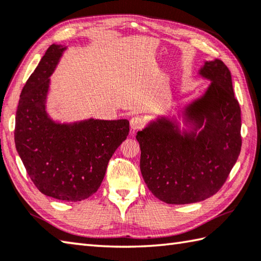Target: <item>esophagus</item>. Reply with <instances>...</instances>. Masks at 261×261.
Segmentation results:
<instances>
[{"label":"esophagus","instance_id":"esophagus-1","mask_svg":"<svg viewBox=\"0 0 261 261\" xmlns=\"http://www.w3.org/2000/svg\"><path fill=\"white\" fill-rule=\"evenodd\" d=\"M145 125V121L141 119L139 116H134L130 121V127L132 131H136V130H140L144 127Z\"/></svg>","mask_w":261,"mask_h":261}]
</instances>
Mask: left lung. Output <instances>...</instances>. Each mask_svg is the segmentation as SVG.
I'll return each mask as SVG.
<instances>
[{"label":"left lung","instance_id":"left-lung-1","mask_svg":"<svg viewBox=\"0 0 261 261\" xmlns=\"http://www.w3.org/2000/svg\"><path fill=\"white\" fill-rule=\"evenodd\" d=\"M200 74L212 80L201 98L187 109L196 127L181 136L166 117L138 131L140 171L156 198L186 205L212 197L225 183L241 151V109L232 75L223 61L206 62ZM196 130V129H195Z\"/></svg>","mask_w":261,"mask_h":261}]
</instances>
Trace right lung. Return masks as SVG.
I'll use <instances>...</instances> for the list:
<instances>
[{
  "label": "right lung",
  "instance_id": "1",
  "mask_svg": "<svg viewBox=\"0 0 261 261\" xmlns=\"http://www.w3.org/2000/svg\"><path fill=\"white\" fill-rule=\"evenodd\" d=\"M65 47L50 45L25 83L15 114L14 142L29 177L45 196L80 201L98 190L107 164L129 135L127 120L59 124L45 112L49 78Z\"/></svg>",
  "mask_w": 261,
  "mask_h": 261
}]
</instances>
